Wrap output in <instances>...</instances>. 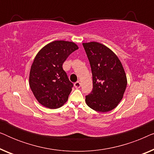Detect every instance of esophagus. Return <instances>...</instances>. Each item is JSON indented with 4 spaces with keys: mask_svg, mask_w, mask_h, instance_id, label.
<instances>
[{
    "mask_svg": "<svg viewBox=\"0 0 154 154\" xmlns=\"http://www.w3.org/2000/svg\"><path fill=\"white\" fill-rule=\"evenodd\" d=\"M74 87L75 88H79L80 87H81V83H80L79 81L75 82V83H74Z\"/></svg>",
    "mask_w": 154,
    "mask_h": 154,
    "instance_id": "1",
    "label": "esophagus"
}]
</instances>
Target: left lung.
Returning <instances> with one entry per match:
<instances>
[{
	"label": "left lung",
	"mask_w": 154,
	"mask_h": 154,
	"mask_svg": "<svg viewBox=\"0 0 154 154\" xmlns=\"http://www.w3.org/2000/svg\"><path fill=\"white\" fill-rule=\"evenodd\" d=\"M92 74L93 89L85 96L92 109L107 112L118 106L125 91L127 77L121 61L112 50L97 42L83 43Z\"/></svg>",
	"instance_id": "obj_1"
}]
</instances>
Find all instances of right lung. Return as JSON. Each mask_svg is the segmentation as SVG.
I'll return each instance as SVG.
<instances>
[{
	"instance_id": "right-lung-1",
	"label": "right lung",
	"mask_w": 154,
	"mask_h": 154,
	"mask_svg": "<svg viewBox=\"0 0 154 154\" xmlns=\"http://www.w3.org/2000/svg\"><path fill=\"white\" fill-rule=\"evenodd\" d=\"M78 49V45L73 42L55 41L38 52L31 67L29 86L38 102L43 106L57 109L68 100L73 85L62 65Z\"/></svg>"
}]
</instances>
